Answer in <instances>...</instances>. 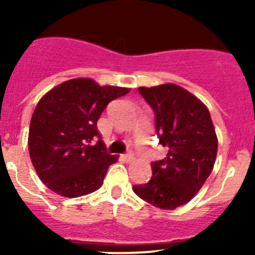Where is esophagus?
I'll return each mask as SVG.
<instances>
[{
	"mask_svg": "<svg viewBox=\"0 0 255 255\" xmlns=\"http://www.w3.org/2000/svg\"><path fill=\"white\" fill-rule=\"evenodd\" d=\"M122 158L125 159L126 161H130V160H133V158H134V156H133V153H127V154H122Z\"/></svg>",
	"mask_w": 255,
	"mask_h": 255,
	"instance_id": "esophagus-1",
	"label": "esophagus"
}]
</instances>
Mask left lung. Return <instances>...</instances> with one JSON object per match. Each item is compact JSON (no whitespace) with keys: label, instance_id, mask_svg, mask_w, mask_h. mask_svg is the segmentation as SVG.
I'll use <instances>...</instances> for the list:
<instances>
[{"label":"left lung","instance_id":"1","mask_svg":"<svg viewBox=\"0 0 255 255\" xmlns=\"http://www.w3.org/2000/svg\"><path fill=\"white\" fill-rule=\"evenodd\" d=\"M138 91L155 113L159 144L168 154L151 163V179L134 185L133 191L153 206L174 210L187 204L212 171L218 146L215 127L207 107L177 85Z\"/></svg>","mask_w":255,"mask_h":255}]
</instances>
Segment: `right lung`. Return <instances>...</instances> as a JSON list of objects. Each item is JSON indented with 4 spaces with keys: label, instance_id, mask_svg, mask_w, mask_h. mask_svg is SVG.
<instances>
[{
    "label": "right lung",
    "instance_id": "right-lung-1",
    "mask_svg": "<svg viewBox=\"0 0 255 255\" xmlns=\"http://www.w3.org/2000/svg\"><path fill=\"white\" fill-rule=\"evenodd\" d=\"M128 92L91 79H73L40 99L30 120L28 149L38 176L51 191L79 197L104 184L118 156L107 153L97 121L110 102Z\"/></svg>",
    "mask_w": 255,
    "mask_h": 255
}]
</instances>
